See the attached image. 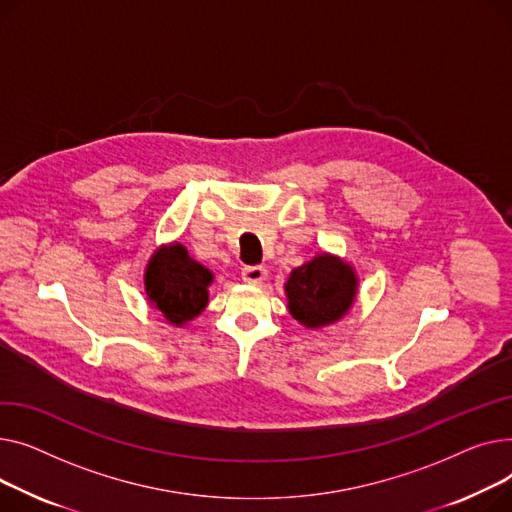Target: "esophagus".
I'll use <instances>...</instances> for the list:
<instances>
[{"label": "esophagus", "instance_id": "obj_1", "mask_svg": "<svg viewBox=\"0 0 512 512\" xmlns=\"http://www.w3.org/2000/svg\"><path fill=\"white\" fill-rule=\"evenodd\" d=\"M242 279L248 285H260L266 279V268L264 266H246L242 270Z\"/></svg>", "mask_w": 512, "mask_h": 512}]
</instances>
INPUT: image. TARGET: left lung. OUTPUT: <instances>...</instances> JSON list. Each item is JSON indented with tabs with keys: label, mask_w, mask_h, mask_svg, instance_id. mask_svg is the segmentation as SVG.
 <instances>
[{
	"label": "left lung",
	"mask_w": 512,
	"mask_h": 512,
	"mask_svg": "<svg viewBox=\"0 0 512 512\" xmlns=\"http://www.w3.org/2000/svg\"><path fill=\"white\" fill-rule=\"evenodd\" d=\"M359 279L355 268L335 254H316L293 268L285 283L289 314L306 328L339 322L353 308Z\"/></svg>",
	"instance_id": "8db88e82"
}]
</instances>
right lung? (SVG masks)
Segmentation results:
<instances>
[{
	"label": "right lung",
	"mask_w": 512,
	"mask_h": 512,
	"mask_svg": "<svg viewBox=\"0 0 512 512\" xmlns=\"http://www.w3.org/2000/svg\"><path fill=\"white\" fill-rule=\"evenodd\" d=\"M215 275L196 262L179 242L163 244L148 258L144 291L148 304L171 326H186L208 306V287Z\"/></svg>",
	"instance_id": "1"
}]
</instances>
